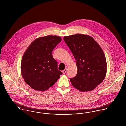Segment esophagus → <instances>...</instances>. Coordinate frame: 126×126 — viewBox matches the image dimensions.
<instances>
[{
    "instance_id": "esophagus-1",
    "label": "esophagus",
    "mask_w": 126,
    "mask_h": 126,
    "mask_svg": "<svg viewBox=\"0 0 126 126\" xmlns=\"http://www.w3.org/2000/svg\"><path fill=\"white\" fill-rule=\"evenodd\" d=\"M67 68H66L64 70H63V74H66V71H67Z\"/></svg>"
}]
</instances>
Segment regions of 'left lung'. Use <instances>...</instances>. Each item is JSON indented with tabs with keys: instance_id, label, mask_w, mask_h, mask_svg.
<instances>
[{
	"instance_id": "obj_1",
	"label": "left lung",
	"mask_w": 126,
	"mask_h": 126,
	"mask_svg": "<svg viewBox=\"0 0 126 126\" xmlns=\"http://www.w3.org/2000/svg\"><path fill=\"white\" fill-rule=\"evenodd\" d=\"M64 40L76 60L78 67L77 75L70 79L72 85L82 92L94 90L103 81L107 72L106 60L102 48L87 35L65 36Z\"/></svg>"
}]
</instances>
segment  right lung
Returning <instances> with one entry per match:
<instances>
[{
  "mask_svg": "<svg viewBox=\"0 0 126 126\" xmlns=\"http://www.w3.org/2000/svg\"><path fill=\"white\" fill-rule=\"evenodd\" d=\"M61 41L57 36L40 37L30 44L23 56L21 74L25 82L34 90L44 91L54 85L62 73L52 52Z\"/></svg>",
  "mask_w": 126,
  "mask_h": 126,
  "instance_id": "right-lung-1",
  "label": "right lung"
}]
</instances>
